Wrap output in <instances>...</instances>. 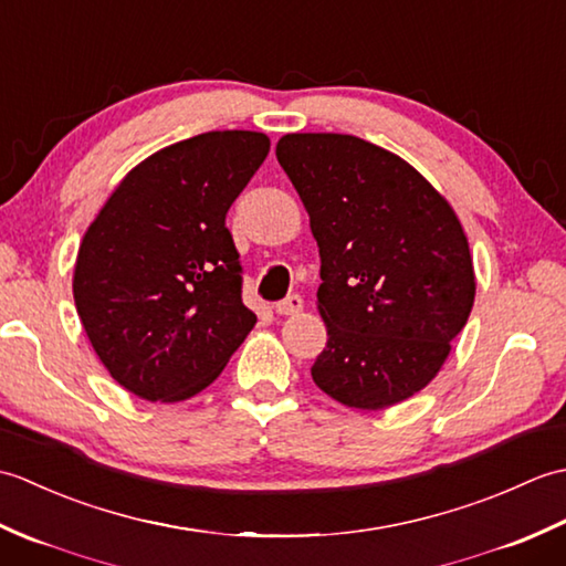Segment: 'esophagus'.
Listing matches in <instances>:
<instances>
[{"instance_id":"esophagus-1","label":"esophagus","mask_w":566,"mask_h":566,"mask_svg":"<svg viewBox=\"0 0 566 566\" xmlns=\"http://www.w3.org/2000/svg\"><path fill=\"white\" fill-rule=\"evenodd\" d=\"M302 308H304V298L298 294L286 296V298H282V302H276V306H274V311L280 316H296Z\"/></svg>"}]
</instances>
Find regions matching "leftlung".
<instances>
[{"mask_svg":"<svg viewBox=\"0 0 566 566\" xmlns=\"http://www.w3.org/2000/svg\"><path fill=\"white\" fill-rule=\"evenodd\" d=\"M276 160L308 211L328 343L311 367L343 406L379 411L436 379L474 306L454 209L416 167L343 134H286Z\"/></svg>","mask_w":566,"mask_h":566,"instance_id":"1","label":"left lung"}]
</instances>
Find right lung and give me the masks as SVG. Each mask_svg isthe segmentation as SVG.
<instances>
[{
	"label": "right lung",
	"mask_w": 566,
	"mask_h": 566,
	"mask_svg": "<svg viewBox=\"0 0 566 566\" xmlns=\"http://www.w3.org/2000/svg\"><path fill=\"white\" fill-rule=\"evenodd\" d=\"M270 153L258 130H209L130 170L84 233L72 294L82 328L130 394L207 389L258 323L240 298L226 213Z\"/></svg>",
	"instance_id": "right-lung-1"
}]
</instances>
